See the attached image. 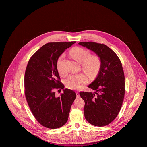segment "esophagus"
Segmentation results:
<instances>
[{"mask_svg": "<svg viewBox=\"0 0 147 147\" xmlns=\"http://www.w3.org/2000/svg\"><path fill=\"white\" fill-rule=\"evenodd\" d=\"M76 94H77V98H80V95H79L78 92H76Z\"/></svg>", "mask_w": 147, "mask_h": 147, "instance_id": "34e87169", "label": "esophagus"}]
</instances>
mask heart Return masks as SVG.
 Returning a JSON list of instances; mask_svg holds the SVG:
<instances>
[{
    "instance_id": "heart-1",
    "label": "heart",
    "mask_w": 147,
    "mask_h": 147,
    "mask_svg": "<svg viewBox=\"0 0 147 147\" xmlns=\"http://www.w3.org/2000/svg\"><path fill=\"white\" fill-rule=\"evenodd\" d=\"M70 54L77 62L81 63L82 70L88 74L91 77L97 75L101 66V61L98 56L91 55L88 50L79 47L73 48L70 51ZM64 55H61L57 62V69L61 75L66 74L61 65V61ZM88 82V78L85 74H73L70 76L66 80V86L69 89L78 90L82 88Z\"/></svg>"
}]
</instances>
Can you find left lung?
<instances>
[{
  "label": "left lung",
  "instance_id": "8db88e82",
  "mask_svg": "<svg viewBox=\"0 0 147 147\" xmlns=\"http://www.w3.org/2000/svg\"><path fill=\"white\" fill-rule=\"evenodd\" d=\"M78 44L94 51L101 61L97 77L88 86L95 92H80L85 102V118L95 126H105L117 117L123 102L125 78L121 63L116 53L103 44L94 42Z\"/></svg>",
  "mask_w": 147,
  "mask_h": 147
}]
</instances>
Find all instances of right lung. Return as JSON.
<instances>
[{"label": "right lung", "mask_w": 147, "mask_h": 147, "mask_svg": "<svg viewBox=\"0 0 147 147\" xmlns=\"http://www.w3.org/2000/svg\"><path fill=\"white\" fill-rule=\"evenodd\" d=\"M74 43L46 44L31 57L27 64L24 76L26 98L36 120L48 129L60 128L66 123L76 98V93L69 89L63 90L59 97L55 92V89L65 88L57 69L58 58Z\"/></svg>", "instance_id": "1"}]
</instances>
